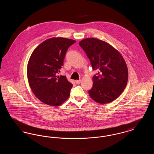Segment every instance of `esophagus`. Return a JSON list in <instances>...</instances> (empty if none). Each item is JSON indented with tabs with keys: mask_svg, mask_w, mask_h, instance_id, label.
Instances as JSON below:
<instances>
[{
	"mask_svg": "<svg viewBox=\"0 0 154 154\" xmlns=\"http://www.w3.org/2000/svg\"><path fill=\"white\" fill-rule=\"evenodd\" d=\"M81 81V80H76L75 81V83H76L77 84H80Z\"/></svg>",
	"mask_w": 154,
	"mask_h": 154,
	"instance_id": "obj_1",
	"label": "esophagus"
}]
</instances>
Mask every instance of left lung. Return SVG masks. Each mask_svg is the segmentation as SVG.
I'll use <instances>...</instances> for the list:
<instances>
[{
  "mask_svg": "<svg viewBox=\"0 0 154 154\" xmlns=\"http://www.w3.org/2000/svg\"><path fill=\"white\" fill-rule=\"evenodd\" d=\"M79 45L86 53L94 70L93 87L90 97L96 102L106 104L116 100L124 91L128 80L124 59L119 52L107 43L95 38L81 40Z\"/></svg>",
  "mask_w": 154,
  "mask_h": 154,
  "instance_id": "8db88e82",
  "label": "left lung"
}]
</instances>
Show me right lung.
Segmentation results:
<instances>
[{
    "label": "right lung",
    "instance_id": "right-lung-1",
    "mask_svg": "<svg viewBox=\"0 0 154 154\" xmlns=\"http://www.w3.org/2000/svg\"><path fill=\"white\" fill-rule=\"evenodd\" d=\"M75 42L62 37L49 38L40 44L30 57L27 69L30 87L45 104L58 106L70 96L72 84L65 75H57L63 65L66 52Z\"/></svg>",
    "mask_w": 154,
    "mask_h": 154
}]
</instances>
